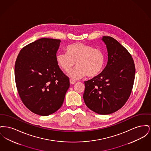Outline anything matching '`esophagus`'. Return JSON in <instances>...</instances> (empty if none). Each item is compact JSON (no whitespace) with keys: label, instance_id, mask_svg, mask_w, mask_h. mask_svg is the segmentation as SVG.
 <instances>
[{"label":"esophagus","instance_id":"34e87169","mask_svg":"<svg viewBox=\"0 0 151 151\" xmlns=\"http://www.w3.org/2000/svg\"><path fill=\"white\" fill-rule=\"evenodd\" d=\"M76 82V81H75V80H70V84H71V85L74 84H75Z\"/></svg>","mask_w":151,"mask_h":151}]
</instances>
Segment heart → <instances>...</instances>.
I'll use <instances>...</instances> for the list:
<instances>
[{
    "mask_svg": "<svg viewBox=\"0 0 151 151\" xmlns=\"http://www.w3.org/2000/svg\"><path fill=\"white\" fill-rule=\"evenodd\" d=\"M67 52H58L55 59L59 67L65 72H70L76 65L78 66L69 74L73 79H79L86 75L94 77L100 73L105 65V57L100 49L86 43L78 42L68 45Z\"/></svg>",
    "mask_w": 151,
    "mask_h": 151,
    "instance_id": "b5f03b06",
    "label": "heart"
}]
</instances>
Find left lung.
I'll list each match as a JSON object with an SVG mask.
<instances>
[{
  "label": "left lung",
  "mask_w": 151,
  "mask_h": 151,
  "mask_svg": "<svg viewBox=\"0 0 151 151\" xmlns=\"http://www.w3.org/2000/svg\"><path fill=\"white\" fill-rule=\"evenodd\" d=\"M108 50L107 65L99 75L84 81L86 106L102 115L113 113L125 104L134 85L135 67L129 52L114 38L103 36Z\"/></svg>",
  "instance_id": "obj_1"
}]
</instances>
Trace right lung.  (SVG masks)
<instances>
[{
  "label": "right lung",
  "instance_id": "add662e5",
  "mask_svg": "<svg viewBox=\"0 0 151 151\" xmlns=\"http://www.w3.org/2000/svg\"><path fill=\"white\" fill-rule=\"evenodd\" d=\"M60 40L42 38L22 49L16 60L14 76L25 106L37 115L57 111L70 87L69 78L55 59Z\"/></svg>",
  "mask_w": 151,
  "mask_h": 151
}]
</instances>
